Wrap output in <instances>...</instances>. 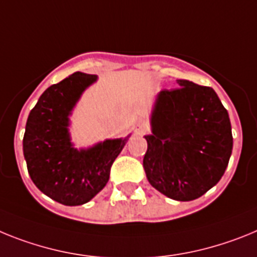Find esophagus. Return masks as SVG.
I'll return each instance as SVG.
<instances>
[{"label":"esophagus","instance_id":"1","mask_svg":"<svg viewBox=\"0 0 257 257\" xmlns=\"http://www.w3.org/2000/svg\"><path fill=\"white\" fill-rule=\"evenodd\" d=\"M147 132V124L145 121H140L137 124V126H136V133L137 135H144V133H146Z\"/></svg>","mask_w":257,"mask_h":257}]
</instances>
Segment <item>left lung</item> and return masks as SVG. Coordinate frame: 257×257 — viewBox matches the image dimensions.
Listing matches in <instances>:
<instances>
[{"label":"left lung","instance_id":"obj_1","mask_svg":"<svg viewBox=\"0 0 257 257\" xmlns=\"http://www.w3.org/2000/svg\"><path fill=\"white\" fill-rule=\"evenodd\" d=\"M162 90L146 136L144 168L156 190L171 199L194 200L224 175L233 149L229 115L209 86L177 80Z\"/></svg>","mask_w":257,"mask_h":257}]
</instances>
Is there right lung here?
I'll use <instances>...</instances> for the list:
<instances>
[{
	"mask_svg": "<svg viewBox=\"0 0 257 257\" xmlns=\"http://www.w3.org/2000/svg\"><path fill=\"white\" fill-rule=\"evenodd\" d=\"M95 75L75 72L51 85L31 110L23 138L27 168L42 193L64 206H80L110 178L113 162L126 140H107L89 150L71 146L68 115Z\"/></svg>",
	"mask_w": 257,
	"mask_h": 257,
	"instance_id": "add662e5",
	"label": "right lung"
}]
</instances>
